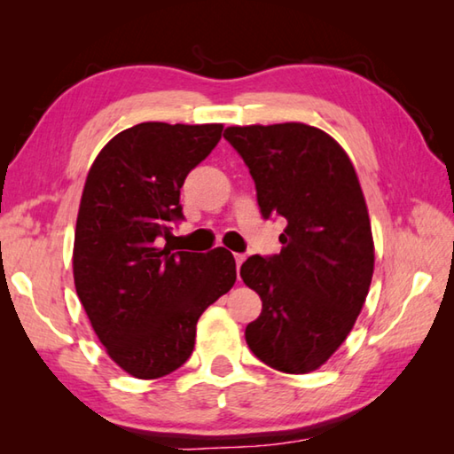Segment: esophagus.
Listing matches in <instances>:
<instances>
[{"instance_id":"34e87169","label":"esophagus","mask_w":454,"mask_h":454,"mask_svg":"<svg viewBox=\"0 0 454 454\" xmlns=\"http://www.w3.org/2000/svg\"><path fill=\"white\" fill-rule=\"evenodd\" d=\"M234 260H236V268H238V272H240V266H242V262L246 260V256H244V254H234Z\"/></svg>"}]
</instances>
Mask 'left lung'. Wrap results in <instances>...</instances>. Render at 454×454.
Wrapping results in <instances>:
<instances>
[{
  "label": "left lung",
  "mask_w": 454,
  "mask_h": 454,
  "mask_svg": "<svg viewBox=\"0 0 454 454\" xmlns=\"http://www.w3.org/2000/svg\"><path fill=\"white\" fill-rule=\"evenodd\" d=\"M224 137L248 166L260 214L286 220L278 254H254L240 268L262 301L246 342L276 371H317L347 340L372 280V230L356 172L333 137L296 121L232 126Z\"/></svg>",
  "instance_id": "obj_1"
}]
</instances>
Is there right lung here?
I'll list each match as a JSON object with an SVG mask.
<instances>
[{"label":"right lung","instance_id":"obj_1","mask_svg":"<svg viewBox=\"0 0 454 454\" xmlns=\"http://www.w3.org/2000/svg\"><path fill=\"white\" fill-rule=\"evenodd\" d=\"M220 137L222 124L144 121L114 136L90 168L75 224V292L107 355L136 379L186 363L198 318L236 282L226 248L162 246L184 220V180Z\"/></svg>","mask_w":454,"mask_h":454}]
</instances>
